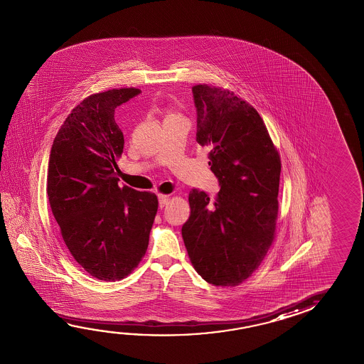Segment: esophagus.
Returning <instances> with one entry per match:
<instances>
[{
	"label": "esophagus",
	"instance_id": "esophagus-1",
	"mask_svg": "<svg viewBox=\"0 0 364 364\" xmlns=\"http://www.w3.org/2000/svg\"><path fill=\"white\" fill-rule=\"evenodd\" d=\"M168 203V196H159V207L164 208Z\"/></svg>",
	"mask_w": 364,
	"mask_h": 364
}]
</instances>
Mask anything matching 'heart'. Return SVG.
<instances>
[{
    "label": "heart",
    "mask_w": 364,
    "mask_h": 364,
    "mask_svg": "<svg viewBox=\"0 0 364 364\" xmlns=\"http://www.w3.org/2000/svg\"><path fill=\"white\" fill-rule=\"evenodd\" d=\"M168 118H173V114H170V117H168Z\"/></svg>",
    "instance_id": "obj_1"
}]
</instances>
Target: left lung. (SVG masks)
Here are the masks:
<instances>
[{
  "instance_id": "8db88e82",
  "label": "left lung",
  "mask_w": 364,
  "mask_h": 364,
  "mask_svg": "<svg viewBox=\"0 0 364 364\" xmlns=\"http://www.w3.org/2000/svg\"><path fill=\"white\" fill-rule=\"evenodd\" d=\"M197 142L209 149L220 189L189 193L181 228L191 264L213 286H237L260 265L274 239L280 159L262 117L228 90L197 85Z\"/></svg>"
}]
</instances>
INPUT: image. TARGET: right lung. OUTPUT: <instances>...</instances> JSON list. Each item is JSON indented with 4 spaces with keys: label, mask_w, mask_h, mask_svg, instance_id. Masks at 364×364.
<instances>
[{
    "label": "right lung",
    "mask_w": 364,
    "mask_h": 364,
    "mask_svg": "<svg viewBox=\"0 0 364 364\" xmlns=\"http://www.w3.org/2000/svg\"><path fill=\"white\" fill-rule=\"evenodd\" d=\"M141 90H109L86 97L54 138L47 193L60 235L75 260L97 279L131 274L146 254L159 200L119 185L117 162L124 137L115 109Z\"/></svg>",
    "instance_id": "right-lung-1"
}]
</instances>
